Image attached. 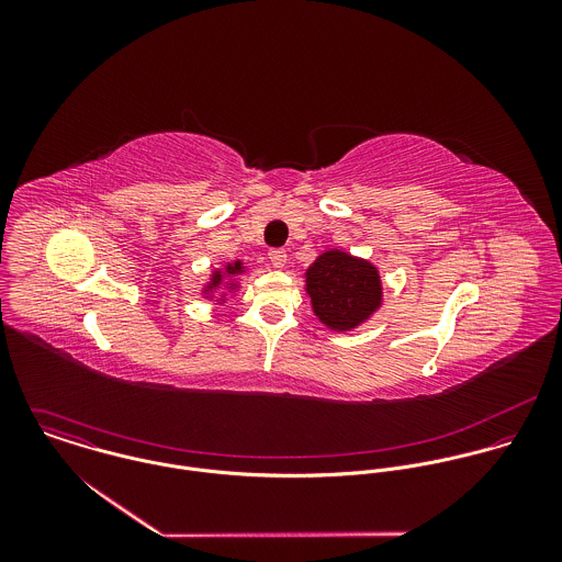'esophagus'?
I'll return each mask as SVG.
<instances>
[{"mask_svg": "<svg viewBox=\"0 0 562 562\" xmlns=\"http://www.w3.org/2000/svg\"><path fill=\"white\" fill-rule=\"evenodd\" d=\"M268 259H270V263H272L274 268H283L285 261H288V252H285L283 248H270Z\"/></svg>", "mask_w": 562, "mask_h": 562, "instance_id": "obj_1", "label": "esophagus"}]
</instances>
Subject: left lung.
<instances>
[{"mask_svg": "<svg viewBox=\"0 0 562 562\" xmlns=\"http://www.w3.org/2000/svg\"><path fill=\"white\" fill-rule=\"evenodd\" d=\"M314 314L333 330L368 321L383 301L379 270L344 250H326L305 272Z\"/></svg>", "mask_w": 562, "mask_h": 562, "instance_id": "left-lung-1", "label": "left lung"}]
</instances>
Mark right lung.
I'll return each mask as SVG.
<instances>
[{"label": "right lung", "instance_id": "right-lung-1", "mask_svg": "<svg viewBox=\"0 0 562 562\" xmlns=\"http://www.w3.org/2000/svg\"><path fill=\"white\" fill-rule=\"evenodd\" d=\"M241 272H244V266H241V261H234V263H227V266H225V270H216V272L212 274V281H210V285L205 288V292H212V290L221 288V283H223V279H225V274H229V277H236V274H241ZM229 285L234 288L236 283L232 281Z\"/></svg>", "mask_w": 562, "mask_h": 562}]
</instances>
